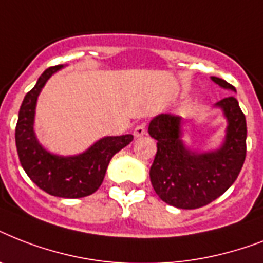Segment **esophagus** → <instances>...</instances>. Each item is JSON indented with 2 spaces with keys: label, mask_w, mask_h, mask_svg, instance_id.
Returning <instances> with one entry per match:
<instances>
[{
  "label": "esophagus",
  "mask_w": 263,
  "mask_h": 263,
  "mask_svg": "<svg viewBox=\"0 0 263 263\" xmlns=\"http://www.w3.org/2000/svg\"><path fill=\"white\" fill-rule=\"evenodd\" d=\"M146 134V123H140L138 124L134 129V135L135 138H140V136H143Z\"/></svg>",
  "instance_id": "esophagus-1"
}]
</instances>
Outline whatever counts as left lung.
Listing matches in <instances>:
<instances>
[{"instance_id": "8db88e82", "label": "left lung", "mask_w": 263, "mask_h": 263, "mask_svg": "<svg viewBox=\"0 0 263 263\" xmlns=\"http://www.w3.org/2000/svg\"><path fill=\"white\" fill-rule=\"evenodd\" d=\"M216 84L236 91L224 79L212 76ZM222 109L228 127L225 140L214 152L195 153L181 140L180 116L162 113L150 121L148 134L157 140V154L150 168L153 188L161 199L179 209L206 206L228 190L246 160L247 124L235 97L216 103Z\"/></svg>"}]
</instances>
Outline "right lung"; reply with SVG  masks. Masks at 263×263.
<instances>
[{
	"label": "right lung",
	"instance_id": "right-lung-1",
	"mask_svg": "<svg viewBox=\"0 0 263 263\" xmlns=\"http://www.w3.org/2000/svg\"><path fill=\"white\" fill-rule=\"evenodd\" d=\"M63 67L47 68L34 88L27 92L18 110L14 139L18 160L27 176L47 194L73 199L88 196L98 190L111 157L131 143L134 136H105L79 156L61 157L45 150L34 132L36 99L49 78Z\"/></svg>",
	"mask_w": 263,
	"mask_h": 263
}]
</instances>
